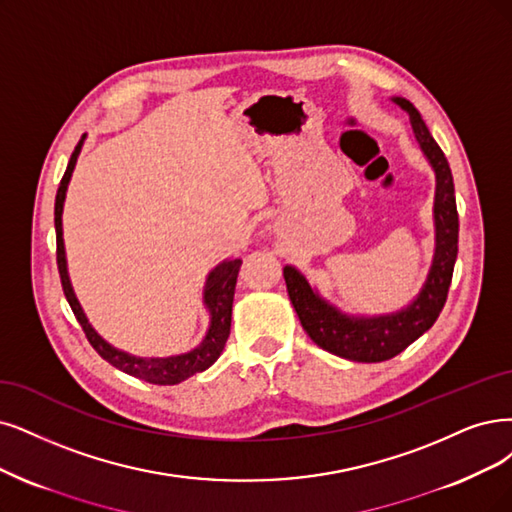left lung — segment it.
Segmentation results:
<instances>
[{
    "label": "left lung",
    "mask_w": 512,
    "mask_h": 512,
    "mask_svg": "<svg viewBox=\"0 0 512 512\" xmlns=\"http://www.w3.org/2000/svg\"><path fill=\"white\" fill-rule=\"evenodd\" d=\"M409 111L411 126L426 158L437 173V196H434V223H437V251L426 285L413 304L396 314L375 318H354L331 308L320 299L308 280L295 268H285L287 291L291 304L301 320V327L312 337V342L323 350L358 363H382L401 354L415 339L424 335L445 306L451 287L453 266L458 257V206L456 189L449 162L439 143L432 139L422 116L407 99H394Z\"/></svg>",
    "instance_id": "1"
}]
</instances>
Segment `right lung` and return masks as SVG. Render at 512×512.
<instances>
[{
    "mask_svg": "<svg viewBox=\"0 0 512 512\" xmlns=\"http://www.w3.org/2000/svg\"><path fill=\"white\" fill-rule=\"evenodd\" d=\"M84 141V137H82ZM82 141L75 145L73 154L69 158L67 170L61 179L59 192H56V200H54V230H56V266H59V274H61V285H63V293L69 301V306L78 318V323L86 335V339L90 342V346L99 352L101 358L109 365H113L116 369L139 377V380H145L149 384H160V386H175L183 380H187L189 375L200 373L204 369L211 367L219 354L225 348L227 337H230V327H232V304H234V291H236V278L242 266V259H230L223 261L221 266H217L211 274L206 278V287H204V304L206 308L211 310V327H208L206 337L202 339V344L198 348H194L192 352L187 354H179V356H168V358H137L130 356L126 352H120L116 348H111L105 339L94 331L78 304V299L73 295L71 282L67 276V261H65V246H63V223H61V215H63V202H65V192L67 185L73 173L75 160H78V154L82 149Z\"/></svg>",
    "mask_w": 512,
    "mask_h": 512,
    "instance_id": "obj_1",
    "label": "right lung"
}]
</instances>
